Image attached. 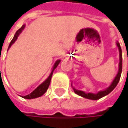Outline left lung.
<instances>
[{
	"label": "left lung",
	"mask_w": 128,
	"mask_h": 128,
	"mask_svg": "<svg viewBox=\"0 0 128 128\" xmlns=\"http://www.w3.org/2000/svg\"><path fill=\"white\" fill-rule=\"evenodd\" d=\"M116 45L118 48V51H119V64H118V73L116 75V76L115 77L114 80L113 81V82L111 83V84L104 90H102V91H99L97 93H92V92H88V93H86L84 91H82V90H76L73 88V90L74 92L78 95V96H81L85 98H88V99H92V100H97V99H99L105 96H107L108 94H109L110 92L113 91V90L116 87V85L118 84V82H119V79H120V77H121V74H122V49H121V46H120V44L117 41L116 42Z\"/></svg>",
	"instance_id": "8db88e82"
}]
</instances>
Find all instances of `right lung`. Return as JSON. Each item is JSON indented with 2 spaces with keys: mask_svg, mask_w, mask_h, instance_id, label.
<instances>
[{
  "mask_svg": "<svg viewBox=\"0 0 128 128\" xmlns=\"http://www.w3.org/2000/svg\"><path fill=\"white\" fill-rule=\"evenodd\" d=\"M24 27H25V25L24 24L16 32H15V34H14V38H12V40H11V42H10V45H9V48H8V50L11 47V46L14 43V41L17 40L18 38V37L19 36V35L21 33V32L24 30ZM60 62H61V60H58V61H56V62L54 64V66H53V67H52V72H51V73L50 74V76H49V77L42 83V84H40V85H39L38 87L36 88V89L35 90H33L31 93H30L29 95H26V96H22L23 98H26V99H31V98H38V97H40V96H41L42 95H44L45 92H46V91L48 89V88H49V86H50V81H51V78H52V73H53V71H54V70L57 67V66L58 65V64L60 63Z\"/></svg>",
  "mask_w": 128,
  "mask_h": 128,
  "instance_id": "right-lung-1",
  "label": "right lung"
}]
</instances>
